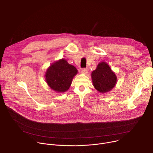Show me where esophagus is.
Returning <instances> with one entry per match:
<instances>
[{
	"label": "esophagus",
	"mask_w": 153,
	"mask_h": 153,
	"mask_svg": "<svg viewBox=\"0 0 153 153\" xmlns=\"http://www.w3.org/2000/svg\"><path fill=\"white\" fill-rule=\"evenodd\" d=\"M81 71H82V73H83L84 74H86V73H88V69H87V68H82L81 70Z\"/></svg>",
	"instance_id": "34e87169"
}]
</instances>
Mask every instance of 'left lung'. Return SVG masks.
Listing matches in <instances>:
<instances>
[{
    "label": "left lung",
    "instance_id": "left-lung-1",
    "mask_svg": "<svg viewBox=\"0 0 153 153\" xmlns=\"http://www.w3.org/2000/svg\"><path fill=\"white\" fill-rule=\"evenodd\" d=\"M91 78L94 87L101 93L111 91L117 82L116 74L105 62L98 64L91 73Z\"/></svg>",
    "mask_w": 153,
    "mask_h": 153
}]
</instances>
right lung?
<instances>
[{
  "label": "right lung",
  "mask_w": 153,
  "mask_h": 153,
  "mask_svg": "<svg viewBox=\"0 0 153 153\" xmlns=\"http://www.w3.org/2000/svg\"><path fill=\"white\" fill-rule=\"evenodd\" d=\"M77 72L75 67L62 59L51 64L47 69L45 75V80L52 90L58 93H63L70 88L73 79Z\"/></svg>",
  "instance_id": "1"
}]
</instances>
